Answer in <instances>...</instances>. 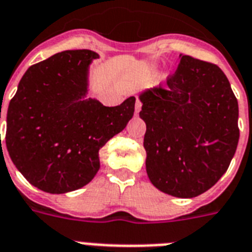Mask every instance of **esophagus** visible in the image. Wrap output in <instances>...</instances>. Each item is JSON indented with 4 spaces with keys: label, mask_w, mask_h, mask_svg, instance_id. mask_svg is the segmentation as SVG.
I'll return each mask as SVG.
<instances>
[{
    "label": "esophagus",
    "mask_w": 252,
    "mask_h": 252,
    "mask_svg": "<svg viewBox=\"0 0 252 252\" xmlns=\"http://www.w3.org/2000/svg\"><path fill=\"white\" fill-rule=\"evenodd\" d=\"M141 107H142V102H141V100H139L138 97H137V100H136V114H138L139 111H141Z\"/></svg>",
    "instance_id": "esophagus-1"
}]
</instances>
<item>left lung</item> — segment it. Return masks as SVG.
<instances>
[{
	"mask_svg": "<svg viewBox=\"0 0 252 252\" xmlns=\"http://www.w3.org/2000/svg\"><path fill=\"white\" fill-rule=\"evenodd\" d=\"M146 123V172L175 197L204 193L227 172L237 149L238 102L218 65L179 55L166 87L139 96Z\"/></svg>",
	"mask_w": 252,
	"mask_h": 252,
	"instance_id": "8db88e82",
	"label": "left lung"
}]
</instances>
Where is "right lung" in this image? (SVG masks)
<instances>
[{
  "label": "right lung",
  "mask_w": 252,
  "mask_h": 252,
  "mask_svg": "<svg viewBox=\"0 0 252 252\" xmlns=\"http://www.w3.org/2000/svg\"><path fill=\"white\" fill-rule=\"evenodd\" d=\"M98 55L64 51L23 75L6 114V147L24 178L48 193L90 183L98 151L132 119L136 97L107 107L86 98L88 65Z\"/></svg>",
  "instance_id": "1"
}]
</instances>
